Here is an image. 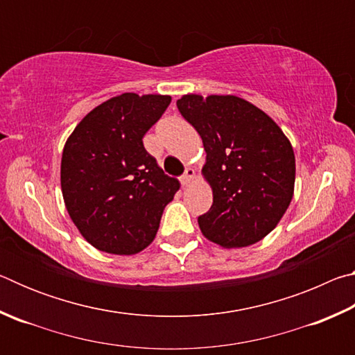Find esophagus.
I'll return each mask as SVG.
<instances>
[{
	"mask_svg": "<svg viewBox=\"0 0 355 355\" xmlns=\"http://www.w3.org/2000/svg\"><path fill=\"white\" fill-rule=\"evenodd\" d=\"M194 177H196L194 169H191V167H188V169L184 171L183 175L180 177V182H182V184H189L192 180H194Z\"/></svg>",
	"mask_w": 355,
	"mask_h": 355,
	"instance_id": "34e87169",
	"label": "esophagus"
}]
</instances>
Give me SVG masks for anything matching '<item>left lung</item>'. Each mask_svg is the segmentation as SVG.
<instances>
[{"mask_svg": "<svg viewBox=\"0 0 355 355\" xmlns=\"http://www.w3.org/2000/svg\"><path fill=\"white\" fill-rule=\"evenodd\" d=\"M177 107L207 152L202 172L213 205L199 216L202 233L228 249L260 241L293 199L296 159L288 137L268 114L235 95L189 94Z\"/></svg>", "mask_w": 355, "mask_h": 355, "instance_id": "obj_1", "label": "left lung"}]
</instances>
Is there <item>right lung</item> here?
<instances>
[{
	"label": "right lung",
	"mask_w": 355,
	"mask_h": 355,
	"mask_svg": "<svg viewBox=\"0 0 355 355\" xmlns=\"http://www.w3.org/2000/svg\"><path fill=\"white\" fill-rule=\"evenodd\" d=\"M171 100L169 95H119L89 112L65 142V207L81 235L98 250L133 255L146 249L180 188L142 142Z\"/></svg>",
	"instance_id": "1"
}]
</instances>
